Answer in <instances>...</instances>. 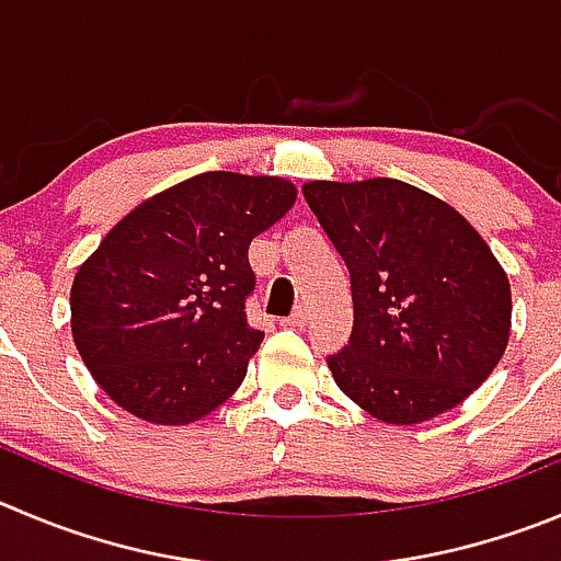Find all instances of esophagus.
Returning <instances> with one entry per match:
<instances>
[{"label":"esophagus","mask_w":561,"mask_h":561,"mask_svg":"<svg viewBox=\"0 0 561 561\" xmlns=\"http://www.w3.org/2000/svg\"><path fill=\"white\" fill-rule=\"evenodd\" d=\"M282 323H285V327H305V323H307V312L305 310H296V312H293V316H287Z\"/></svg>","instance_id":"1"}]
</instances>
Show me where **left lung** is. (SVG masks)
I'll list each match as a JSON object with an SVG mask.
<instances>
[{"label": "left lung", "instance_id": "left-lung-1", "mask_svg": "<svg viewBox=\"0 0 561 561\" xmlns=\"http://www.w3.org/2000/svg\"><path fill=\"white\" fill-rule=\"evenodd\" d=\"M352 274L354 329L327 357L340 390L396 426L462 404L510 343L504 268L451 204L401 180L307 182Z\"/></svg>", "mask_w": 561, "mask_h": 561}]
</instances>
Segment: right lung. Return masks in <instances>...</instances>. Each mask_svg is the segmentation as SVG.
<instances>
[{
    "label": "right lung",
    "instance_id": "1",
    "mask_svg": "<svg viewBox=\"0 0 561 561\" xmlns=\"http://www.w3.org/2000/svg\"><path fill=\"white\" fill-rule=\"evenodd\" d=\"M293 202L279 176L207 171L110 229L71 285V334L115 404L185 426L238 390L265 337L245 321L249 245Z\"/></svg>",
    "mask_w": 561,
    "mask_h": 561
}]
</instances>
